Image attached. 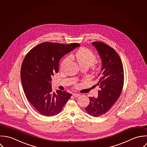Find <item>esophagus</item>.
Wrapping results in <instances>:
<instances>
[{
	"label": "esophagus",
	"mask_w": 147,
	"mask_h": 147,
	"mask_svg": "<svg viewBox=\"0 0 147 147\" xmlns=\"http://www.w3.org/2000/svg\"><path fill=\"white\" fill-rule=\"evenodd\" d=\"M80 95V94H77V93H73V96H74V97H78V96H79Z\"/></svg>",
	"instance_id": "1"
}]
</instances>
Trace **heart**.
Instances as JSON below:
<instances>
[{
	"instance_id": "1",
	"label": "heart",
	"mask_w": 147,
	"mask_h": 147,
	"mask_svg": "<svg viewBox=\"0 0 147 147\" xmlns=\"http://www.w3.org/2000/svg\"><path fill=\"white\" fill-rule=\"evenodd\" d=\"M74 57L80 66L90 67L93 66V71L95 74H99L102 69V66L99 63L94 64L96 60V55L86 48H80L74 54ZM70 56H67L62 59L60 63V68L63 69L65 65L69 61Z\"/></svg>"
}]
</instances>
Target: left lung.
Listing matches in <instances>:
<instances>
[{
  "label": "left lung",
  "instance_id": "obj_1",
  "mask_svg": "<svg viewBox=\"0 0 147 147\" xmlns=\"http://www.w3.org/2000/svg\"><path fill=\"white\" fill-rule=\"evenodd\" d=\"M102 61L97 98L89 97L90 104L85 108L89 115L100 117L108 112L117 102L124 85V70L121 60L117 52L101 41L93 42Z\"/></svg>",
  "mask_w": 147,
  "mask_h": 147
}]
</instances>
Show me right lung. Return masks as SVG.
Returning <instances> with one entry per match:
<instances>
[{
	"label": "right lung",
	"instance_id": "right-lung-1",
	"mask_svg": "<svg viewBox=\"0 0 147 147\" xmlns=\"http://www.w3.org/2000/svg\"><path fill=\"white\" fill-rule=\"evenodd\" d=\"M80 45L45 42L32 48L26 56L20 71L23 88L30 103L40 114H58L70 98L71 94L65 91H52L51 77L59 71V59Z\"/></svg>",
	"mask_w": 147,
	"mask_h": 147
}]
</instances>
